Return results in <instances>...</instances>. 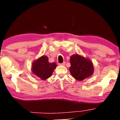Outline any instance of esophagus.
<instances>
[{"label":"esophagus","instance_id":"obj_1","mask_svg":"<svg viewBox=\"0 0 120 120\" xmlns=\"http://www.w3.org/2000/svg\"><path fill=\"white\" fill-rule=\"evenodd\" d=\"M60 65H63V66H65L66 64V62H64L63 63H59L58 64Z\"/></svg>","mask_w":120,"mask_h":120}]
</instances>
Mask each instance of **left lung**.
I'll return each mask as SVG.
<instances>
[{
  "mask_svg": "<svg viewBox=\"0 0 120 120\" xmlns=\"http://www.w3.org/2000/svg\"><path fill=\"white\" fill-rule=\"evenodd\" d=\"M70 71L72 76L77 80L82 81L93 74V64L91 60L83 56L73 55L70 58Z\"/></svg>",
  "mask_w": 120,
  "mask_h": 120,
  "instance_id": "8db88e82",
  "label": "left lung"
}]
</instances>
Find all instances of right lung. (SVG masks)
Segmentation results:
<instances>
[{"label":"right lung","instance_id":"add662e5","mask_svg":"<svg viewBox=\"0 0 120 120\" xmlns=\"http://www.w3.org/2000/svg\"><path fill=\"white\" fill-rule=\"evenodd\" d=\"M56 67V63H50L47 56H43L33 63L32 71L42 80H45L51 76Z\"/></svg>","mask_w":120,"mask_h":120}]
</instances>
